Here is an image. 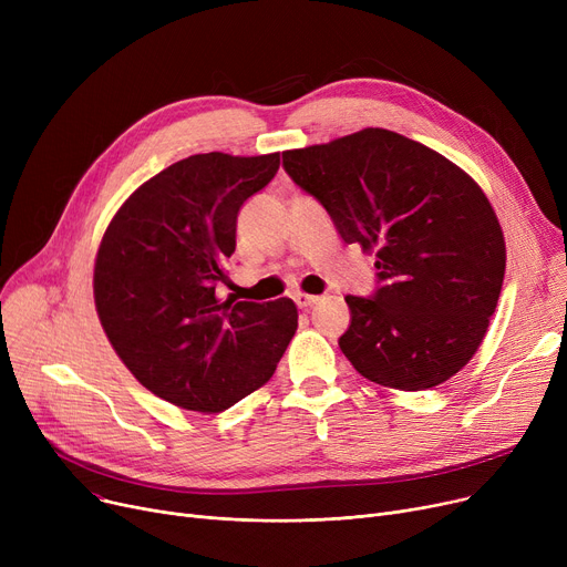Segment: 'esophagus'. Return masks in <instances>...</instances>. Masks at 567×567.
Returning a JSON list of instances; mask_svg holds the SVG:
<instances>
[{
  "label": "esophagus",
  "instance_id": "esophagus-1",
  "mask_svg": "<svg viewBox=\"0 0 567 567\" xmlns=\"http://www.w3.org/2000/svg\"><path fill=\"white\" fill-rule=\"evenodd\" d=\"M317 301H319V296H312V293H296V296H293V303L299 306L301 310L312 308Z\"/></svg>",
  "mask_w": 567,
  "mask_h": 567
}]
</instances>
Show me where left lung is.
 Masks as SVG:
<instances>
[{
  "label": "left lung",
  "instance_id": "left-lung-1",
  "mask_svg": "<svg viewBox=\"0 0 567 567\" xmlns=\"http://www.w3.org/2000/svg\"><path fill=\"white\" fill-rule=\"evenodd\" d=\"M291 182L344 244L374 252L377 289L344 296L338 340L365 379L427 391L478 351L505 274V241L481 186L430 146L385 128L282 154Z\"/></svg>",
  "mask_w": 567,
  "mask_h": 567
}]
</instances>
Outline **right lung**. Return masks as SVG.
<instances>
[{
  "label": "right lung",
  "instance_id": "1",
  "mask_svg": "<svg viewBox=\"0 0 567 567\" xmlns=\"http://www.w3.org/2000/svg\"><path fill=\"white\" fill-rule=\"evenodd\" d=\"M278 167L280 154L184 158L142 184L103 234V331L144 389L176 406L218 413L261 389L299 326L291 299H218L236 216Z\"/></svg>",
  "mask_w": 567,
  "mask_h": 567
}]
</instances>
